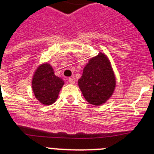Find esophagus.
Returning a JSON list of instances; mask_svg holds the SVG:
<instances>
[{
	"label": "esophagus",
	"mask_w": 154,
	"mask_h": 154,
	"mask_svg": "<svg viewBox=\"0 0 154 154\" xmlns=\"http://www.w3.org/2000/svg\"><path fill=\"white\" fill-rule=\"evenodd\" d=\"M68 82H69L70 84H75V78H69V79H68Z\"/></svg>",
	"instance_id": "34e87169"
}]
</instances>
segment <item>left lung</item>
Returning a JSON list of instances; mask_svg holds the SVG:
<instances>
[{"label":"left lung","mask_w":154,"mask_h":154,"mask_svg":"<svg viewBox=\"0 0 154 154\" xmlns=\"http://www.w3.org/2000/svg\"><path fill=\"white\" fill-rule=\"evenodd\" d=\"M86 101L100 106L111 97L116 87V78L109 60L103 53L90 58L78 82Z\"/></svg>","instance_id":"1"}]
</instances>
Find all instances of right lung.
I'll return each mask as SVG.
<instances>
[{
  "label": "right lung",
  "instance_id": "1",
  "mask_svg": "<svg viewBox=\"0 0 154 154\" xmlns=\"http://www.w3.org/2000/svg\"><path fill=\"white\" fill-rule=\"evenodd\" d=\"M31 85L35 98L41 103L51 105L58 99L64 81L55 75L49 64L45 63L36 69Z\"/></svg>",
  "mask_w": 154,
  "mask_h": 154
}]
</instances>
